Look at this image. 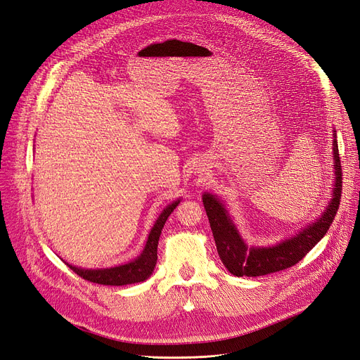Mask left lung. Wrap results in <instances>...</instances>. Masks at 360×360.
Instances as JSON below:
<instances>
[{
	"label": "left lung",
	"instance_id": "obj_1",
	"mask_svg": "<svg viewBox=\"0 0 360 360\" xmlns=\"http://www.w3.org/2000/svg\"><path fill=\"white\" fill-rule=\"evenodd\" d=\"M334 154V188L330 200L323 214L311 224L305 225L295 236L278 242L273 246H248L233 222L227 207L212 193L203 194V205L209 218V224L217 243V250L222 264L231 274L242 277H258L292 267L301 261L309 252L321 242L334 221L341 198L342 175L338 154L337 130L334 129L332 141Z\"/></svg>",
	"mask_w": 360,
	"mask_h": 360
}]
</instances>
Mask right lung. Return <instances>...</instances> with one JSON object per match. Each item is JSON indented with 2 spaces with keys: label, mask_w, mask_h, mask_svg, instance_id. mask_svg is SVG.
<instances>
[{
  "label": "right lung",
  "mask_w": 360,
  "mask_h": 360,
  "mask_svg": "<svg viewBox=\"0 0 360 360\" xmlns=\"http://www.w3.org/2000/svg\"><path fill=\"white\" fill-rule=\"evenodd\" d=\"M179 203H181V198L167 205L162 210V214L158 215L154 227L148 234V240H146L143 250L141 252V255L133 261L122 265H115V267H111V269H82V267H75V265H71L68 262L66 264H68V267L74 273H77L79 277H83L84 281L99 283V285L124 286V285L139 283L146 281V278L153 274L157 264V246H158L160 234H162V230L165 227L169 215Z\"/></svg>",
  "instance_id": "1"
}]
</instances>
